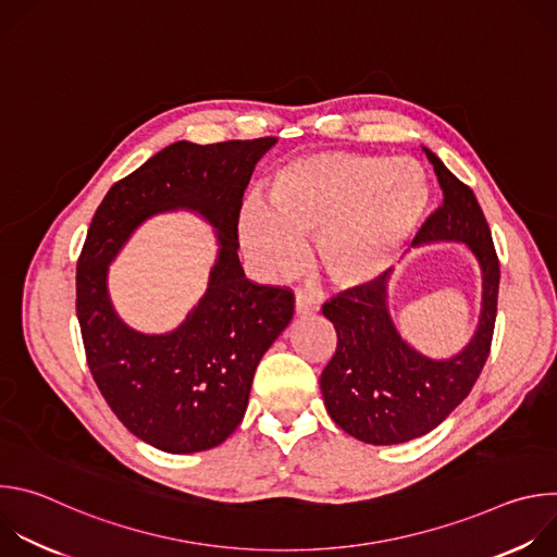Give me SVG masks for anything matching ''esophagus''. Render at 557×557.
<instances>
[{
  "label": "esophagus",
  "instance_id": "obj_1",
  "mask_svg": "<svg viewBox=\"0 0 557 557\" xmlns=\"http://www.w3.org/2000/svg\"><path fill=\"white\" fill-rule=\"evenodd\" d=\"M314 310H317V301L312 297H308L306 293H295V314L297 317L312 314Z\"/></svg>",
  "mask_w": 557,
  "mask_h": 557
}]
</instances>
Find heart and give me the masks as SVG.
Here are the masks:
<instances>
[{
    "label": "heart",
    "mask_w": 557,
    "mask_h": 557,
    "mask_svg": "<svg viewBox=\"0 0 557 557\" xmlns=\"http://www.w3.org/2000/svg\"><path fill=\"white\" fill-rule=\"evenodd\" d=\"M425 170L408 156L317 151L284 163L267 205L247 202L237 243L253 269L280 280L312 240L317 267L342 288L381 280L419 233L430 209Z\"/></svg>",
    "instance_id": "b5f03b06"
}]
</instances>
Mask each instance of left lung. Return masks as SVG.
Wrapping results in <instances>:
<instances>
[{
  "mask_svg": "<svg viewBox=\"0 0 557 557\" xmlns=\"http://www.w3.org/2000/svg\"><path fill=\"white\" fill-rule=\"evenodd\" d=\"M443 189V205L425 220L412 247L458 243L481 269L479 324L467 346L434 359L406 342L389 308L392 269L374 284L348 288L324 304L337 350L320 387L331 419L357 441L399 445L438 428L462 404L492 346L500 267L492 231L473 191L423 147Z\"/></svg>",
  "mask_w": 557,
  "mask_h": 557,
  "instance_id": "8db88e82",
  "label": "left lung"
}]
</instances>
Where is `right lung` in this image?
I'll use <instances>...</instances> for the list:
<instances>
[{
	"label": "right lung",
	"instance_id": "1",
	"mask_svg": "<svg viewBox=\"0 0 557 557\" xmlns=\"http://www.w3.org/2000/svg\"><path fill=\"white\" fill-rule=\"evenodd\" d=\"M277 138L178 140L112 185L76 264V317L90 372L119 421L170 454L224 443L243 423L256 368L293 320V295L245 277L237 215L260 158ZM172 210L200 214L219 253L206 295L170 334L147 336L113 310L109 264L135 228Z\"/></svg>",
	"mask_w": 557,
	"mask_h": 557
}]
</instances>
